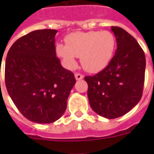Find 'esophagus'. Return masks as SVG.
<instances>
[{"label":"esophagus","mask_w":154,"mask_h":154,"mask_svg":"<svg viewBox=\"0 0 154 154\" xmlns=\"http://www.w3.org/2000/svg\"><path fill=\"white\" fill-rule=\"evenodd\" d=\"M84 77V76L81 73H75V78L76 80H82Z\"/></svg>","instance_id":"obj_1"}]
</instances>
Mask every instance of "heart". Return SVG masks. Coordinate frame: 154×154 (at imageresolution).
I'll use <instances>...</instances> for the list:
<instances>
[{"label": "heart", "mask_w": 154, "mask_h": 154, "mask_svg": "<svg viewBox=\"0 0 154 154\" xmlns=\"http://www.w3.org/2000/svg\"><path fill=\"white\" fill-rule=\"evenodd\" d=\"M66 44H57L55 53L69 69L77 67L81 57L82 67L90 72H98L108 66L115 54L116 39L110 31L75 32L65 38Z\"/></svg>", "instance_id": "1"}]
</instances>
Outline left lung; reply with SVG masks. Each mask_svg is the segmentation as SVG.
Listing matches in <instances>:
<instances>
[{"label":"left lung","mask_w":154,"mask_h":154,"mask_svg":"<svg viewBox=\"0 0 154 154\" xmlns=\"http://www.w3.org/2000/svg\"><path fill=\"white\" fill-rule=\"evenodd\" d=\"M117 49L105 69L85 77L91 109L100 116L115 119L128 113L141 99L146 60L143 51L132 35L111 26Z\"/></svg>","instance_id":"obj_1"}]
</instances>
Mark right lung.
I'll list each match as a JSON object with an SVG mask.
<instances>
[{
    "mask_svg": "<svg viewBox=\"0 0 154 154\" xmlns=\"http://www.w3.org/2000/svg\"><path fill=\"white\" fill-rule=\"evenodd\" d=\"M56 29H38L15 41L5 59L8 94L26 119L49 124L63 116L76 83L55 53ZM1 68V67H0Z\"/></svg>",
    "mask_w": 154,
    "mask_h": 154,
    "instance_id": "obj_1",
    "label": "right lung"
}]
</instances>
